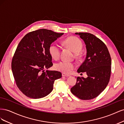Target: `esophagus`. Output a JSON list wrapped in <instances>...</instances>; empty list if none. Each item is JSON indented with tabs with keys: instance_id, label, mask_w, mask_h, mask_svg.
I'll return each mask as SVG.
<instances>
[{
	"instance_id": "34e87169",
	"label": "esophagus",
	"mask_w": 124,
	"mask_h": 124,
	"mask_svg": "<svg viewBox=\"0 0 124 124\" xmlns=\"http://www.w3.org/2000/svg\"><path fill=\"white\" fill-rule=\"evenodd\" d=\"M62 77H70L69 75H67V74H66L65 73H62Z\"/></svg>"
}]
</instances>
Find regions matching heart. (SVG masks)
<instances>
[{
	"label": "heart",
	"mask_w": 124,
	"mask_h": 124,
	"mask_svg": "<svg viewBox=\"0 0 124 124\" xmlns=\"http://www.w3.org/2000/svg\"><path fill=\"white\" fill-rule=\"evenodd\" d=\"M64 46L77 53L76 56H79L78 53L81 51L83 47V44L77 37H69L62 41ZM48 52L51 57L55 60L59 59L60 57V47L57 44L52 43L49 46ZM75 68V65L73 62L62 61L56 63L55 65V69L60 72L65 74H69Z\"/></svg>",
	"instance_id": "1"
}]
</instances>
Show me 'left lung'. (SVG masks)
<instances>
[{
    "label": "left lung",
    "instance_id": "1",
    "mask_svg": "<svg viewBox=\"0 0 124 124\" xmlns=\"http://www.w3.org/2000/svg\"><path fill=\"white\" fill-rule=\"evenodd\" d=\"M86 45V57L78 72H86L87 78L77 77V83L71 88L74 95L82 100L96 98L106 88L110 81L111 58L107 46L92 33L76 32Z\"/></svg>",
    "mask_w": 124,
    "mask_h": 124
}]
</instances>
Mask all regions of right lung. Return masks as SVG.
Masks as SVG:
<instances>
[{
  "instance_id": "obj_1",
  "label": "right lung",
  "mask_w": 124,
  "mask_h": 124,
  "mask_svg": "<svg viewBox=\"0 0 124 124\" xmlns=\"http://www.w3.org/2000/svg\"><path fill=\"white\" fill-rule=\"evenodd\" d=\"M63 34L40 29L28 33L18 44L11 68L17 87L27 97H46L53 90L54 81L62 78L61 72L44 69L53 66L49 46Z\"/></svg>"
}]
</instances>
